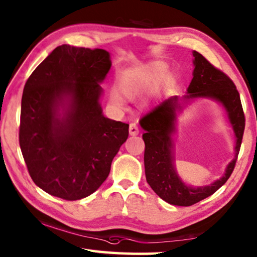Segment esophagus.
<instances>
[{"instance_id":"34e87169","label":"esophagus","mask_w":257,"mask_h":257,"mask_svg":"<svg viewBox=\"0 0 257 257\" xmlns=\"http://www.w3.org/2000/svg\"><path fill=\"white\" fill-rule=\"evenodd\" d=\"M129 134L132 135V136H137V135L139 134L138 125L135 123V122L130 123V125H129Z\"/></svg>"}]
</instances>
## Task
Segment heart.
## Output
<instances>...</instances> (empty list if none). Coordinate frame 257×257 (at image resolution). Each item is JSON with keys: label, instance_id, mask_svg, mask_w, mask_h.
<instances>
[{"label": "heart", "instance_id": "heart-1", "mask_svg": "<svg viewBox=\"0 0 257 257\" xmlns=\"http://www.w3.org/2000/svg\"><path fill=\"white\" fill-rule=\"evenodd\" d=\"M161 70H162V66L159 63L152 64V66L147 67L144 70H137L133 75L123 78L119 82L120 92L128 98L137 96L147 85V82L152 80V78H154ZM112 101L116 104L122 103L120 96L116 94H112Z\"/></svg>", "mask_w": 257, "mask_h": 257}]
</instances>
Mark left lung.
I'll return each instance as SVG.
<instances>
[{
  "mask_svg": "<svg viewBox=\"0 0 257 257\" xmlns=\"http://www.w3.org/2000/svg\"><path fill=\"white\" fill-rule=\"evenodd\" d=\"M193 79L187 89L185 98L211 97L225 107L230 122L236 135V156L229 163L224 176L210 186L194 187L185 185L173 168L171 134L175 132L176 111L179 108V97L171 96L160 103L141 119V125L146 130L143 135L145 143L146 180L156 195L172 205L190 206L211 196L224 185L234 169L240 151L245 114L236 85L220 69L211 64L204 56L194 51Z\"/></svg>",
  "mask_w": 257,
  "mask_h": 257,
  "instance_id": "1",
  "label": "left lung"
}]
</instances>
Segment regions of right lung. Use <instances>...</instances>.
I'll return each mask as SVG.
<instances>
[{"mask_svg":"<svg viewBox=\"0 0 257 257\" xmlns=\"http://www.w3.org/2000/svg\"><path fill=\"white\" fill-rule=\"evenodd\" d=\"M108 52L58 46L33 71L21 98L19 144L33 181L47 194L77 201L98 189L127 141L129 124L105 118L99 96ZM66 112L58 116V106Z\"/></svg>","mask_w":257,"mask_h":257,"instance_id":"1","label":"right lung"}]
</instances>
